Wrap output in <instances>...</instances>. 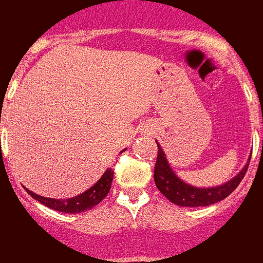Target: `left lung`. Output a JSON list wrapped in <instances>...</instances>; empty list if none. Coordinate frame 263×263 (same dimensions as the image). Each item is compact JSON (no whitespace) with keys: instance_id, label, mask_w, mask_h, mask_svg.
I'll return each mask as SVG.
<instances>
[{"instance_id":"8db88e82","label":"left lung","mask_w":263,"mask_h":263,"mask_svg":"<svg viewBox=\"0 0 263 263\" xmlns=\"http://www.w3.org/2000/svg\"><path fill=\"white\" fill-rule=\"evenodd\" d=\"M248 160H251V158ZM248 165L249 162H247V165L243 166L242 171L239 172L237 176L221 186L203 189L194 187L176 176V173L172 171L171 165L166 159L163 149L160 148L158 143V158H156L154 172L155 184L160 193L172 203L182 205V207H204V205L218 203L228 197L243 179L245 173L248 171Z\"/></svg>"}]
</instances>
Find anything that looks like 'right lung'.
Masks as SVG:
<instances>
[{"label":"right lung","mask_w":263,"mask_h":263,"mask_svg":"<svg viewBox=\"0 0 263 263\" xmlns=\"http://www.w3.org/2000/svg\"><path fill=\"white\" fill-rule=\"evenodd\" d=\"M112 177H114L112 169H107V171L104 172L101 179L94 186H91L88 190H86L84 193L79 194L76 197L65 198V200L63 198L42 197V196L35 194L31 190H28V189H26V192L31 194V197L37 200L39 203H42L43 205H46L49 209L56 210V211H60V213L76 214V213H83V211H87V210H91L98 203H101V200L108 194L109 189H111Z\"/></svg>","instance_id":"1"}]
</instances>
